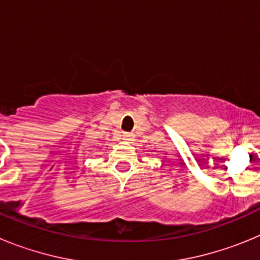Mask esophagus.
<instances>
[{
    "label": "esophagus",
    "instance_id": "esophagus-1",
    "mask_svg": "<svg viewBox=\"0 0 260 260\" xmlns=\"http://www.w3.org/2000/svg\"><path fill=\"white\" fill-rule=\"evenodd\" d=\"M123 137H125L126 139H130V138H132V135H130V134H125V135H123Z\"/></svg>",
    "mask_w": 260,
    "mask_h": 260
}]
</instances>
